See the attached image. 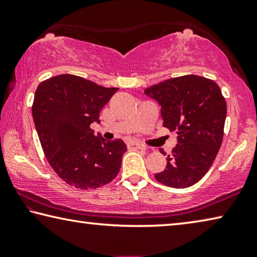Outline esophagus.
I'll return each mask as SVG.
<instances>
[{
    "mask_svg": "<svg viewBox=\"0 0 257 257\" xmlns=\"http://www.w3.org/2000/svg\"><path fill=\"white\" fill-rule=\"evenodd\" d=\"M128 148H133V149H141V150H145V148L144 145H142V144H140V143H128Z\"/></svg>",
    "mask_w": 257,
    "mask_h": 257,
    "instance_id": "obj_1",
    "label": "esophagus"
}]
</instances>
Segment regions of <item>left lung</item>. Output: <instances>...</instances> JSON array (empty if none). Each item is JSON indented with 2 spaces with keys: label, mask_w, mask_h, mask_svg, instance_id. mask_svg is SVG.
Listing matches in <instances>:
<instances>
[{
  "label": "left lung",
  "mask_w": 257,
  "mask_h": 257,
  "mask_svg": "<svg viewBox=\"0 0 257 257\" xmlns=\"http://www.w3.org/2000/svg\"><path fill=\"white\" fill-rule=\"evenodd\" d=\"M144 93L162 106L164 127L178 134L166 168L155 178L172 188H188L204 177L219 151L227 112L225 98L216 82L197 75L166 79ZM160 152L166 155L163 149Z\"/></svg>",
  "instance_id": "8db88e82"
}]
</instances>
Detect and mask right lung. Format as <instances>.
Segmentation results:
<instances>
[{"label":"right lung","mask_w":257,"mask_h":257,"mask_svg":"<svg viewBox=\"0 0 257 257\" xmlns=\"http://www.w3.org/2000/svg\"><path fill=\"white\" fill-rule=\"evenodd\" d=\"M117 87H104L79 76L63 74L37 87L32 115L49 165L69 186L87 190L113 181L127 151L124 142L95 136L92 122Z\"/></svg>","instance_id":"obj_1"}]
</instances>
